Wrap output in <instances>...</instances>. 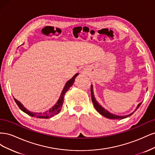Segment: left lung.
Returning <instances> with one entry per match:
<instances>
[{"label": "left lung", "instance_id": "8db88e82", "mask_svg": "<svg viewBox=\"0 0 155 155\" xmlns=\"http://www.w3.org/2000/svg\"><path fill=\"white\" fill-rule=\"evenodd\" d=\"M91 98H92V103L94 104V106L95 109H96V110L99 112L100 114H101L102 116H104L105 117H106V118H109V119H124V118H127V117H129L130 116L132 115L134 112H132V113L130 114H128V115H126V116H118V115H116L114 114H112V113H110V112H109L108 110H107L106 109H105L104 107H102L97 102V101L96 100L95 97H94V94H93V89H92V85H91ZM142 104V103H140V104H139L137 107V109H136L135 110H137L139 107L140 106V105ZM135 112V111H134Z\"/></svg>", "mask_w": 155, "mask_h": 155}]
</instances>
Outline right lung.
<instances>
[{"mask_svg": "<svg viewBox=\"0 0 155 155\" xmlns=\"http://www.w3.org/2000/svg\"><path fill=\"white\" fill-rule=\"evenodd\" d=\"M78 75V73H77L76 74H75L74 76H73V78H72V79H70L67 82V83L65 84V85L63 88V90L61 94L60 97L59 98L58 102L56 103L54 106H53L51 108V109H50L47 111L44 112H41V113H39V112H30V110H27L26 108H25V107L22 105V104L20 101H18V100L15 99V98H14V100H15L17 105H18V107H19V109L21 110H22L23 112H25V113H26L27 114H28L30 116L37 117V118H45V119H47V118H51V117H52V116H54L56 114H58L59 112L61 111V109L62 106H63L64 96L65 93L67 92V91L68 90L69 88L73 85V83L75 81V78H76Z\"/></svg>", "mask_w": 155, "mask_h": 155, "instance_id": "right-lung-1", "label": "right lung"}]
</instances>
